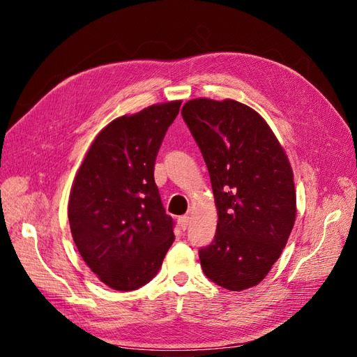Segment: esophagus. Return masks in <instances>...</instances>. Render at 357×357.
Instances as JSON below:
<instances>
[{"label": "esophagus", "instance_id": "esophagus-1", "mask_svg": "<svg viewBox=\"0 0 357 357\" xmlns=\"http://www.w3.org/2000/svg\"><path fill=\"white\" fill-rule=\"evenodd\" d=\"M177 222H178V226H180L183 231H185L188 226H189V218H188V215H181V218H178Z\"/></svg>", "mask_w": 357, "mask_h": 357}]
</instances>
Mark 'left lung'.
Returning <instances> with one entry per match:
<instances>
[{
  "mask_svg": "<svg viewBox=\"0 0 357 357\" xmlns=\"http://www.w3.org/2000/svg\"><path fill=\"white\" fill-rule=\"evenodd\" d=\"M181 116L208 168L219 215L214 240L199 248L202 271L223 289L253 287L282 255L295 223L289 159L264 119L238 101L192 100Z\"/></svg>",
  "mask_w": 357,
  "mask_h": 357,
  "instance_id": "8db88e82",
  "label": "left lung"
}]
</instances>
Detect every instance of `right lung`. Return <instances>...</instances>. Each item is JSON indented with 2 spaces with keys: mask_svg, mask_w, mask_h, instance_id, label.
Here are the masks:
<instances>
[{
  "mask_svg": "<svg viewBox=\"0 0 357 357\" xmlns=\"http://www.w3.org/2000/svg\"><path fill=\"white\" fill-rule=\"evenodd\" d=\"M181 101L150 105L107 125L75 176L70 228L83 261L102 283L129 291L155 277L174 241L155 183V160Z\"/></svg>",
  "mask_w": 357,
  "mask_h": 357,
  "instance_id": "right-lung-1",
  "label": "right lung"
}]
</instances>
